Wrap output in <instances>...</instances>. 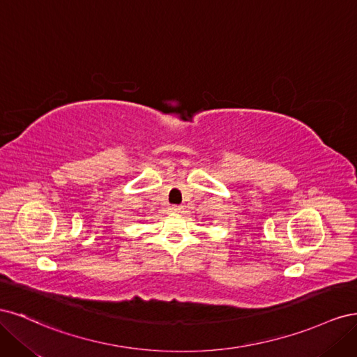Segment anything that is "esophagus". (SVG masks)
I'll use <instances>...</instances> for the list:
<instances>
[{"label":"esophagus","mask_w":357,"mask_h":357,"mask_svg":"<svg viewBox=\"0 0 357 357\" xmlns=\"http://www.w3.org/2000/svg\"><path fill=\"white\" fill-rule=\"evenodd\" d=\"M181 210H183L181 205H171L169 207V211H172V213H180Z\"/></svg>","instance_id":"1"}]
</instances>
